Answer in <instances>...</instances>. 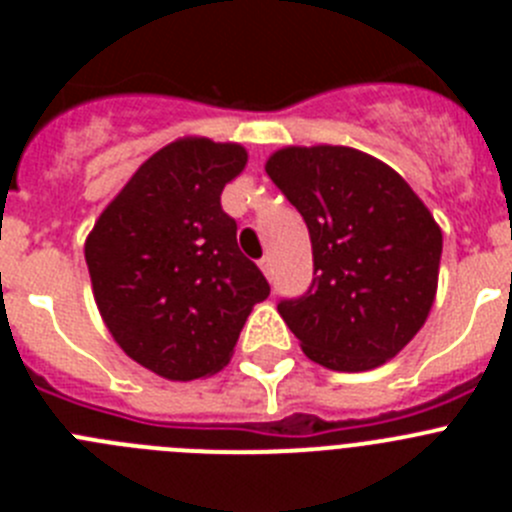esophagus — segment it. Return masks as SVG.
I'll list each match as a JSON object with an SVG mask.
<instances>
[{
    "instance_id": "34e87169",
    "label": "esophagus",
    "mask_w": 512,
    "mask_h": 512,
    "mask_svg": "<svg viewBox=\"0 0 512 512\" xmlns=\"http://www.w3.org/2000/svg\"><path fill=\"white\" fill-rule=\"evenodd\" d=\"M259 266H261V271H264L266 277H271V256H264V259L259 261Z\"/></svg>"
}]
</instances>
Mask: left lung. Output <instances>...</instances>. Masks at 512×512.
I'll use <instances>...</instances> for the list:
<instances>
[{"label": "left lung", "instance_id": "1", "mask_svg": "<svg viewBox=\"0 0 512 512\" xmlns=\"http://www.w3.org/2000/svg\"><path fill=\"white\" fill-rule=\"evenodd\" d=\"M266 174L302 215L312 284L279 315L312 361L366 372L413 341L436 297L441 230L397 171L343 146L284 148Z\"/></svg>", "mask_w": 512, "mask_h": 512}]
</instances>
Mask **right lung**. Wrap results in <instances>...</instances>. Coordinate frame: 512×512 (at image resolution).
<instances>
[{"mask_svg":"<svg viewBox=\"0 0 512 512\" xmlns=\"http://www.w3.org/2000/svg\"><path fill=\"white\" fill-rule=\"evenodd\" d=\"M235 143L176 140L153 153L99 215L84 256L94 300L140 366L189 382L228 364L269 282L220 205L246 166Z\"/></svg>","mask_w":512,"mask_h":512,"instance_id":"add662e5","label":"right lung"}]
</instances>
